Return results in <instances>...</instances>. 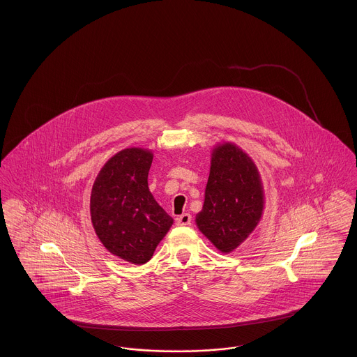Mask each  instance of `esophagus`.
<instances>
[{"label": "esophagus", "instance_id": "esophagus-1", "mask_svg": "<svg viewBox=\"0 0 357 357\" xmlns=\"http://www.w3.org/2000/svg\"><path fill=\"white\" fill-rule=\"evenodd\" d=\"M176 223H178L179 226H188V225H191V215H190L188 213H185V214L179 215V217L176 218Z\"/></svg>", "mask_w": 357, "mask_h": 357}]
</instances>
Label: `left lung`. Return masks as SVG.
I'll return each instance as SVG.
<instances>
[{
	"label": "left lung",
	"mask_w": 357,
	"mask_h": 357,
	"mask_svg": "<svg viewBox=\"0 0 357 357\" xmlns=\"http://www.w3.org/2000/svg\"><path fill=\"white\" fill-rule=\"evenodd\" d=\"M264 208L259 174L237 146L214 149L204 208L197 215L199 230L222 253H230L255 230Z\"/></svg>",
	"instance_id": "8db88e82"
}]
</instances>
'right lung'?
<instances>
[{
	"instance_id": "right-lung-1",
	"label": "right lung",
	"mask_w": 357,
	"mask_h": 357,
	"mask_svg": "<svg viewBox=\"0 0 357 357\" xmlns=\"http://www.w3.org/2000/svg\"><path fill=\"white\" fill-rule=\"evenodd\" d=\"M153 153L126 149L102 167L91 194V218L108 252L135 265L146 264L172 225L149 190Z\"/></svg>"
}]
</instances>
